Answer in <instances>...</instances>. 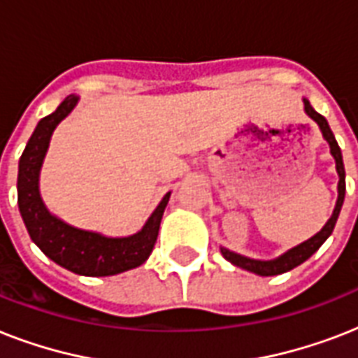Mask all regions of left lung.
<instances>
[{
    "instance_id": "1",
    "label": "left lung",
    "mask_w": 358,
    "mask_h": 358,
    "mask_svg": "<svg viewBox=\"0 0 358 358\" xmlns=\"http://www.w3.org/2000/svg\"><path fill=\"white\" fill-rule=\"evenodd\" d=\"M303 103H305V113L310 117L314 122L317 124V128L322 131L323 139L329 143V148H331V156L334 157V163H336V173H338V199H336V206L333 210V215L329 219L325 227H323L317 234L312 236L310 239H306L303 243H299L297 247H292L289 250H286L284 255H280L278 258H273V260H256V258H249V256L238 255L234 250H229L221 247V255L224 256V260H229L230 264L241 267V269H247V271L255 273V275H260V277H273V275H280V273H286L294 267L301 266L303 262H306L314 252H316L329 236L333 234L334 224L338 221L340 210H342V204H344L345 196V171H344V162H342V150H340L338 143L334 139L333 131L329 128V122L325 120V117H322L320 113L314 111V108L310 106V102L303 98Z\"/></svg>"
}]
</instances>
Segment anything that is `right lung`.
I'll return each mask as SVG.
<instances>
[{"label":"right lung","mask_w":358,"mask_h":358,"mask_svg":"<svg viewBox=\"0 0 358 358\" xmlns=\"http://www.w3.org/2000/svg\"><path fill=\"white\" fill-rule=\"evenodd\" d=\"M78 102L80 96L70 94L52 115L36 124L18 163V208L33 243L50 260L76 275L109 277L139 267L148 260L157 239L163 212L171 199V191L146 219L143 229L124 238H109L100 232L78 229L53 215L41 196V169L53 131L61 120L72 113Z\"/></svg>","instance_id":"right-lung-1"}]
</instances>
